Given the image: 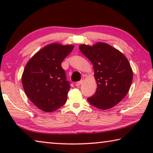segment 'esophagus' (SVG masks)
Segmentation results:
<instances>
[{
    "mask_svg": "<svg viewBox=\"0 0 153 153\" xmlns=\"http://www.w3.org/2000/svg\"><path fill=\"white\" fill-rule=\"evenodd\" d=\"M83 81H84V80H83V79H82V80H81L80 81H78V82L76 83V85H81L83 83Z\"/></svg>",
    "mask_w": 153,
    "mask_h": 153,
    "instance_id": "esophagus-1",
    "label": "esophagus"
}]
</instances>
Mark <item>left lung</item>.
Instances as JSON below:
<instances>
[{"mask_svg":"<svg viewBox=\"0 0 153 153\" xmlns=\"http://www.w3.org/2000/svg\"><path fill=\"white\" fill-rule=\"evenodd\" d=\"M79 49L91 60L97 82L95 95L89 103L102 110L118 104L128 93L133 72L127 58L120 51L104 42L81 45Z\"/></svg>","mask_w":153,"mask_h":153,"instance_id":"8db88e82","label":"left lung"}]
</instances>
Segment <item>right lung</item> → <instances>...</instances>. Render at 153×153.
<instances>
[{
    "label": "right lung",
    "instance_id": "right-lung-1",
    "mask_svg": "<svg viewBox=\"0 0 153 153\" xmlns=\"http://www.w3.org/2000/svg\"><path fill=\"white\" fill-rule=\"evenodd\" d=\"M74 49L71 45H48L27 62L22 76L24 91L39 109L53 112L64 105L70 88L61 62Z\"/></svg>",
    "mask_w": 153,
    "mask_h": 153
}]
</instances>
